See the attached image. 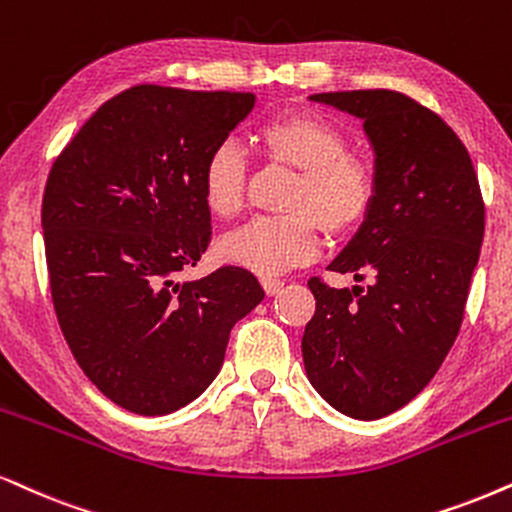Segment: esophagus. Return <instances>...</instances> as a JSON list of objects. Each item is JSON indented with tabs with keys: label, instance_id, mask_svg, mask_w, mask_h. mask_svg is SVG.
<instances>
[{
	"label": "esophagus",
	"instance_id": "obj_1",
	"mask_svg": "<svg viewBox=\"0 0 512 512\" xmlns=\"http://www.w3.org/2000/svg\"><path fill=\"white\" fill-rule=\"evenodd\" d=\"M262 288L267 295H276V293H281L283 281L281 278H262Z\"/></svg>",
	"mask_w": 512,
	"mask_h": 512
}]
</instances>
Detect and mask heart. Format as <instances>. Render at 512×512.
I'll use <instances>...</instances> for the list:
<instances>
[{"instance_id": "heart-1", "label": "heart", "mask_w": 512, "mask_h": 512, "mask_svg": "<svg viewBox=\"0 0 512 512\" xmlns=\"http://www.w3.org/2000/svg\"><path fill=\"white\" fill-rule=\"evenodd\" d=\"M264 158L297 170L283 217L252 219L219 238L217 255L257 276H274L300 267L319 252L321 226L328 236L345 238L371 215L375 174L347 155V137L331 120L293 111L271 118L255 132ZM200 193L210 215L236 217L245 196V160L234 144L208 155L200 172Z\"/></svg>"}]
</instances>
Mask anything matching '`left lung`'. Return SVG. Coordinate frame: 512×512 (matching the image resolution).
Returning <instances> with one entry per match:
<instances>
[{"label": "left lung", "instance_id": "obj_1", "mask_svg": "<svg viewBox=\"0 0 512 512\" xmlns=\"http://www.w3.org/2000/svg\"><path fill=\"white\" fill-rule=\"evenodd\" d=\"M364 120L375 203L331 262L361 286L312 278L302 335L309 383L349 418L390 416L423 392L454 347L484 238V200L468 148L411 96L357 89L309 96Z\"/></svg>", "mask_w": 512, "mask_h": 512}]
</instances>
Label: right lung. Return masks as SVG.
Here are the masks:
<instances>
[{
    "label": "right lung",
    "instance_id": "add662e5",
    "mask_svg": "<svg viewBox=\"0 0 512 512\" xmlns=\"http://www.w3.org/2000/svg\"><path fill=\"white\" fill-rule=\"evenodd\" d=\"M255 106L250 92L137 84L84 122L42 198L56 319L92 383L165 416L208 387L238 319L264 300L248 269L179 281L212 238L205 160Z\"/></svg>",
    "mask_w": 512,
    "mask_h": 512
}]
</instances>
